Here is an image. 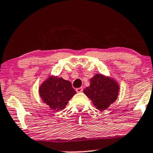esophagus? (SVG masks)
I'll list each match as a JSON object with an SVG mask.
<instances>
[{
	"label": "esophagus",
	"mask_w": 153,
	"mask_h": 153,
	"mask_svg": "<svg viewBox=\"0 0 153 153\" xmlns=\"http://www.w3.org/2000/svg\"><path fill=\"white\" fill-rule=\"evenodd\" d=\"M76 91L77 92V93H81V92L83 91V88L82 87L78 88L76 89Z\"/></svg>",
	"instance_id": "esophagus-1"
}]
</instances>
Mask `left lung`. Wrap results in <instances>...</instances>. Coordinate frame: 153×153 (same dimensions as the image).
Segmentation results:
<instances>
[{
    "label": "left lung",
    "instance_id": "obj_1",
    "mask_svg": "<svg viewBox=\"0 0 153 153\" xmlns=\"http://www.w3.org/2000/svg\"><path fill=\"white\" fill-rule=\"evenodd\" d=\"M90 81L91 84L84 89L83 93L97 109L106 110L117 100L120 89L118 83L101 74L95 75Z\"/></svg>",
    "mask_w": 153,
    "mask_h": 153
}]
</instances>
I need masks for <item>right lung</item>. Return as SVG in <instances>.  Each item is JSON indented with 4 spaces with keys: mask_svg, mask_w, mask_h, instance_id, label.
<instances>
[{
    "mask_svg": "<svg viewBox=\"0 0 153 153\" xmlns=\"http://www.w3.org/2000/svg\"><path fill=\"white\" fill-rule=\"evenodd\" d=\"M39 95L42 101L51 109H63L73 95L76 94L70 81L62 77L49 76L39 88Z\"/></svg>",
    "mask_w": 153,
    "mask_h": 153,
    "instance_id": "obj_1",
    "label": "right lung"
}]
</instances>
